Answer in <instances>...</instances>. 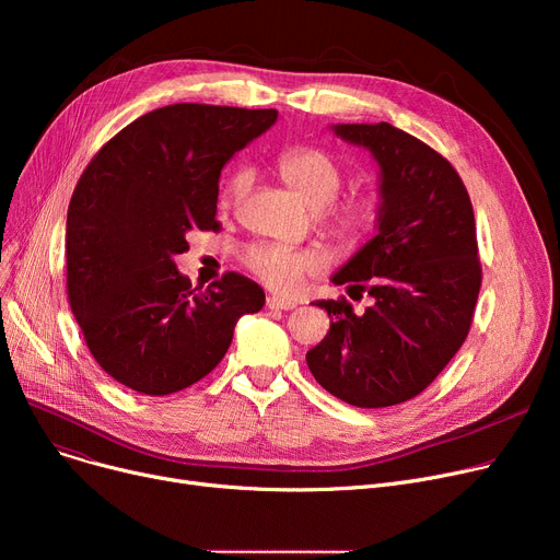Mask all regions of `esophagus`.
Listing matches in <instances>:
<instances>
[{
  "instance_id": "obj_1",
  "label": "esophagus",
  "mask_w": 560,
  "mask_h": 560,
  "mask_svg": "<svg viewBox=\"0 0 560 560\" xmlns=\"http://www.w3.org/2000/svg\"><path fill=\"white\" fill-rule=\"evenodd\" d=\"M265 306H268L270 311H292L298 304L290 300H283V298H277V295H270L268 302H265Z\"/></svg>"
}]
</instances>
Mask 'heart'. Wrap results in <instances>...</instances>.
I'll return each mask as SVG.
<instances>
[{"mask_svg": "<svg viewBox=\"0 0 560 560\" xmlns=\"http://www.w3.org/2000/svg\"><path fill=\"white\" fill-rule=\"evenodd\" d=\"M277 170L281 179L295 190L313 211H319V222L342 243H359L372 231L378 218V201L370 192L336 199L345 172L342 165L317 147H295L279 156ZM252 170H233L220 190V206L231 209L252 186ZM245 268L265 285L277 292H295L306 277L327 270L329 256L317 247L292 249L279 243H254L243 252Z\"/></svg>", "mask_w": 560, "mask_h": 560, "instance_id": "b5f03b06", "label": "heart"}]
</instances>
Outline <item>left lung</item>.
Segmentation results:
<instances>
[{"mask_svg": "<svg viewBox=\"0 0 560 560\" xmlns=\"http://www.w3.org/2000/svg\"><path fill=\"white\" fill-rule=\"evenodd\" d=\"M378 163V233L334 275L372 298L365 313L340 300L306 363L317 384L359 408L420 395L467 338L481 288L472 201L452 163L388 122L334 125Z\"/></svg>", "mask_w": 560, "mask_h": 560, "instance_id": "obj_1", "label": "left lung"}]
</instances>
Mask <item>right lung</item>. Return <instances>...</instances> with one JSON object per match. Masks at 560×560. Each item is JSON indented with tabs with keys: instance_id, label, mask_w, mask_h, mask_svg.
<instances>
[{
	"instance_id": "1",
	"label": "right lung",
	"mask_w": 560,
	"mask_h": 560,
	"mask_svg": "<svg viewBox=\"0 0 560 560\" xmlns=\"http://www.w3.org/2000/svg\"><path fill=\"white\" fill-rule=\"evenodd\" d=\"M275 108L172 104L140 115L83 170L66 224L68 302L88 349L117 384L163 397L209 374L235 322L265 304L226 272L192 288L174 256L215 231L224 163L277 122Z\"/></svg>"
}]
</instances>
